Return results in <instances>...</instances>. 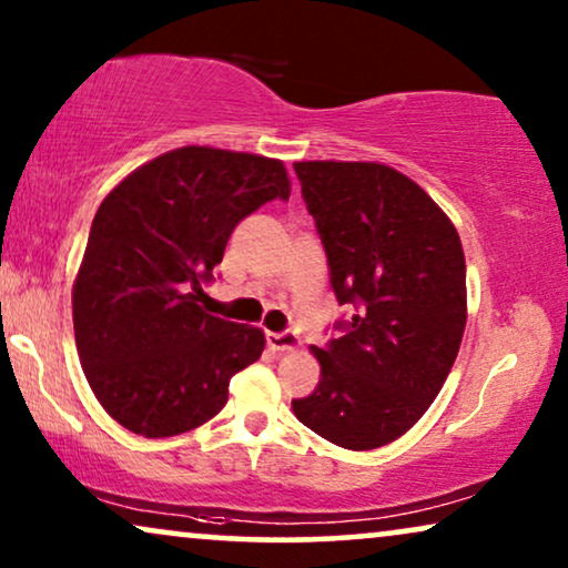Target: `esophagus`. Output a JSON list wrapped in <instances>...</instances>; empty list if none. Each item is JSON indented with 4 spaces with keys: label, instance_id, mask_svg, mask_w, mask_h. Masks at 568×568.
<instances>
[{
    "label": "esophagus",
    "instance_id": "obj_1",
    "mask_svg": "<svg viewBox=\"0 0 568 568\" xmlns=\"http://www.w3.org/2000/svg\"><path fill=\"white\" fill-rule=\"evenodd\" d=\"M266 341H268V348H274V352H297V348L302 346L300 336H297V333H292V331L268 333Z\"/></svg>",
    "mask_w": 568,
    "mask_h": 568
}]
</instances>
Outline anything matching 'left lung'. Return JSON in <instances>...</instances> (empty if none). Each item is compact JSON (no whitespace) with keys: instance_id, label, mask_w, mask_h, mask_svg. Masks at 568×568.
I'll return each mask as SVG.
<instances>
[{"instance_id":"1","label":"left lung","mask_w":568,"mask_h":568,"mask_svg":"<svg viewBox=\"0 0 568 568\" xmlns=\"http://www.w3.org/2000/svg\"><path fill=\"white\" fill-rule=\"evenodd\" d=\"M328 255L331 286L356 315L310 346L321 383L294 416L346 449L403 437L437 398L468 321L465 253L422 185L383 162H294Z\"/></svg>"}]
</instances>
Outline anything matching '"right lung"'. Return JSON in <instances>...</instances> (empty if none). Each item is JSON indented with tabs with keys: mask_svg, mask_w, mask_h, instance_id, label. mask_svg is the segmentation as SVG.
<instances>
[{
	"mask_svg": "<svg viewBox=\"0 0 568 568\" xmlns=\"http://www.w3.org/2000/svg\"><path fill=\"white\" fill-rule=\"evenodd\" d=\"M290 193L282 160L199 144L144 162L108 193L72 290L77 352L108 416L162 439L220 414L230 377L266 336L209 315L201 284L235 224Z\"/></svg>",
	"mask_w": 568,
	"mask_h": 568,
	"instance_id": "right-lung-1",
	"label": "right lung"
}]
</instances>
